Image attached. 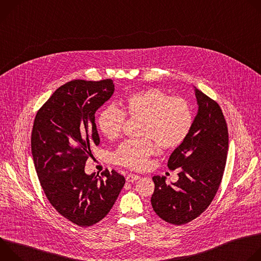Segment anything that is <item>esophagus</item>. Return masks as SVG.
Masks as SVG:
<instances>
[{"label": "esophagus", "instance_id": "1", "mask_svg": "<svg viewBox=\"0 0 261 261\" xmlns=\"http://www.w3.org/2000/svg\"><path fill=\"white\" fill-rule=\"evenodd\" d=\"M139 178V176L138 175H136V174H132V173H130V174H128L127 176H126V180L128 181V182H133L134 180H137Z\"/></svg>", "mask_w": 261, "mask_h": 261}]
</instances>
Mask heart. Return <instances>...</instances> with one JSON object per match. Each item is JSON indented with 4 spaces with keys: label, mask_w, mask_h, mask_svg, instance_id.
Listing matches in <instances>:
<instances>
[{
    "label": "heart",
    "mask_w": 261,
    "mask_h": 261,
    "mask_svg": "<svg viewBox=\"0 0 261 261\" xmlns=\"http://www.w3.org/2000/svg\"><path fill=\"white\" fill-rule=\"evenodd\" d=\"M125 118L140 120V135L147 137L123 142L113 159L115 163L134 170L144 169L155 153L151 138L163 150H172L186 140L193 125L188 101L170 97L158 88L130 94L120 108L115 105L103 107L98 114L97 125L106 138L116 139L122 132Z\"/></svg>",
    "instance_id": "obj_1"
}]
</instances>
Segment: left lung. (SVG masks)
<instances>
[{
    "instance_id": "8db88e82",
    "label": "left lung",
    "mask_w": 261,
    "mask_h": 261,
    "mask_svg": "<svg viewBox=\"0 0 261 261\" xmlns=\"http://www.w3.org/2000/svg\"><path fill=\"white\" fill-rule=\"evenodd\" d=\"M198 105L191 131L168 159L178 179L170 185L155 175L151 198L155 213L174 225L186 224L202 214L214 199L224 172L228 130L219 104L194 87Z\"/></svg>"
}]
</instances>
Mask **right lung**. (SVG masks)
<instances>
[{
	"instance_id": "obj_1",
	"label": "right lung",
	"mask_w": 261,
	"mask_h": 261,
	"mask_svg": "<svg viewBox=\"0 0 261 261\" xmlns=\"http://www.w3.org/2000/svg\"><path fill=\"white\" fill-rule=\"evenodd\" d=\"M115 92L111 80H75L60 87L36 115L31 137L35 169L50 204L82 227L101 221L125 185L117 171L87 174L92 145L100 142L95 114Z\"/></svg>"
}]
</instances>
